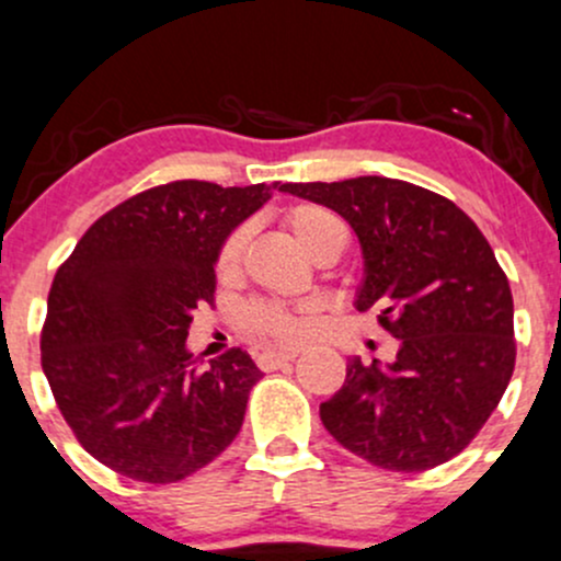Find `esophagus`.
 Segmentation results:
<instances>
[{
	"mask_svg": "<svg viewBox=\"0 0 561 561\" xmlns=\"http://www.w3.org/2000/svg\"><path fill=\"white\" fill-rule=\"evenodd\" d=\"M296 359V352H261L257 355V365H261L263 370H276L282 368V365L293 363Z\"/></svg>",
	"mask_w": 561,
	"mask_h": 561,
	"instance_id": "1",
	"label": "esophagus"
}]
</instances>
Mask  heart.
Instances as JSON below:
<instances>
[{"mask_svg":"<svg viewBox=\"0 0 561 561\" xmlns=\"http://www.w3.org/2000/svg\"><path fill=\"white\" fill-rule=\"evenodd\" d=\"M285 226L296 236L311 261H333L346 244V228L339 215L320 204H296L285 211ZM247 247V228H236L226 236L217 252V276L220 279H233L241 268ZM317 325V306H285L274 300H250L239 311L241 333L261 344L274 346H296Z\"/></svg>","mask_w":561,"mask_h":561,"instance_id":"b5f03b06","label":"heart"}]
</instances>
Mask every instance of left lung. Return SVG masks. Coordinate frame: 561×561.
<instances>
[{
  "mask_svg": "<svg viewBox=\"0 0 561 561\" xmlns=\"http://www.w3.org/2000/svg\"><path fill=\"white\" fill-rule=\"evenodd\" d=\"M279 191L339 211L365 257L357 309L400 341L394 363L346 365L320 405L344 449L416 473L449 462L497 409L516 365L514 296L473 220L449 198L389 176L287 182Z\"/></svg>",
  "mask_w": 561,
  "mask_h": 561,
  "instance_id": "1",
  "label": "left lung"
}]
</instances>
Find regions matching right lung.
Returning <instances> with one entry per match:
<instances>
[{
  "label": "right lung",
  "instance_id": "right-lung-1",
  "mask_svg": "<svg viewBox=\"0 0 561 561\" xmlns=\"http://www.w3.org/2000/svg\"><path fill=\"white\" fill-rule=\"evenodd\" d=\"M276 187H150L99 217L58 265L43 370L82 449L115 473L182 481L239 435L263 374L236 346L204 365L185 339L193 311L215 300L220 244Z\"/></svg>",
  "mask_w": 561,
  "mask_h": 561
}]
</instances>
